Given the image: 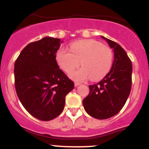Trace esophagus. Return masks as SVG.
<instances>
[{"mask_svg":"<svg viewBox=\"0 0 149 149\" xmlns=\"http://www.w3.org/2000/svg\"><path fill=\"white\" fill-rule=\"evenodd\" d=\"M80 85V83H77V82H75L74 83V86L75 87H77V86Z\"/></svg>","mask_w":149,"mask_h":149,"instance_id":"esophagus-1","label":"esophagus"}]
</instances>
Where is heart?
I'll return each mask as SVG.
<instances>
[{"mask_svg": "<svg viewBox=\"0 0 149 149\" xmlns=\"http://www.w3.org/2000/svg\"><path fill=\"white\" fill-rule=\"evenodd\" d=\"M113 53L108 46L94 40H81L72 42L70 50L60 48L56 53V61L65 72L70 73L78 67L83 68L70 74L75 81L89 79L97 81L104 77L112 64Z\"/></svg>", "mask_w": 149, "mask_h": 149, "instance_id": "b5f03b06", "label": "heart"}]
</instances>
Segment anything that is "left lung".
I'll return each mask as SVG.
<instances>
[{"instance_id": "left-lung-1", "label": "left lung", "mask_w": 149, "mask_h": 149, "mask_svg": "<svg viewBox=\"0 0 149 149\" xmlns=\"http://www.w3.org/2000/svg\"><path fill=\"white\" fill-rule=\"evenodd\" d=\"M101 37L113 49L112 66L100 82L89 86V94L82 102L88 114L96 119H106L119 112L130 94L132 65L126 51L119 44Z\"/></svg>"}]
</instances>
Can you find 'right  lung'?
I'll list each match as a JSON object with an SVG mask.
<instances>
[{"label":"right lung","instance_id":"add662e5","mask_svg":"<svg viewBox=\"0 0 149 149\" xmlns=\"http://www.w3.org/2000/svg\"><path fill=\"white\" fill-rule=\"evenodd\" d=\"M62 42L59 38L45 37L28 44L15 62L17 97L28 112L41 121L62 113L65 97L74 86L56 61Z\"/></svg>","mask_w":149,"mask_h":149}]
</instances>
